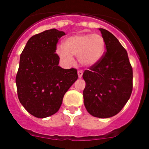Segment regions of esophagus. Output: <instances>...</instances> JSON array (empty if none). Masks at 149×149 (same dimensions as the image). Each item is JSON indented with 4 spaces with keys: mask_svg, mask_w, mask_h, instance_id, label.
Instances as JSON below:
<instances>
[{
    "mask_svg": "<svg viewBox=\"0 0 149 149\" xmlns=\"http://www.w3.org/2000/svg\"><path fill=\"white\" fill-rule=\"evenodd\" d=\"M77 75H78L79 78H81L83 75V71L82 70H79L77 71Z\"/></svg>",
    "mask_w": 149,
    "mask_h": 149,
    "instance_id": "esophagus-1",
    "label": "esophagus"
}]
</instances>
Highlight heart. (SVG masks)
<instances>
[{
    "mask_svg": "<svg viewBox=\"0 0 149 149\" xmlns=\"http://www.w3.org/2000/svg\"><path fill=\"white\" fill-rule=\"evenodd\" d=\"M104 49L105 42L101 36L84 33L73 35L65 39L63 46H57L56 51L65 65H72V56H77L81 65L92 66L101 60Z\"/></svg>",
    "mask_w": 149,
    "mask_h": 149,
    "instance_id": "1",
    "label": "heart"
}]
</instances>
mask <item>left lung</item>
Listing matches in <instances>:
<instances>
[{"instance_id": "obj_1", "label": "left lung", "mask_w": 149, "mask_h": 149, "mask_svg": "<svg viewBox=\"0 0 149 149\" xmlns=\"http://www.w3.org/2000/svg\"><path fill=\"white\" fill-rule=\"evenodd\" d=\"M107 51L101 60L84 71V103L89 114L110 118L119 113L131 97L133 69L126 50L115 36L99 28Z\"/></svg>"}]
</instances>
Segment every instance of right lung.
Returning <instances> with one entry per match:
<instances>
[{
  "instance_id": "add662e5",
  "label": "right lung",
  "mask_w": 149,
  "mask_h": 149,
  "mask_svg": "<svg viewBox=\"0 0 149 149\" xmlns=\"http://www.w3.org/2000/svg\"><path fill=\"white\" fill-rule=\"evenodd\" d=\"M64 35L56 29L36 34L21 54L15 77L18 99L29 113L37 118L56 113L65 93L78 77L75 68L58 65L56 44Z\"/></svg>"
}]
</instances>
